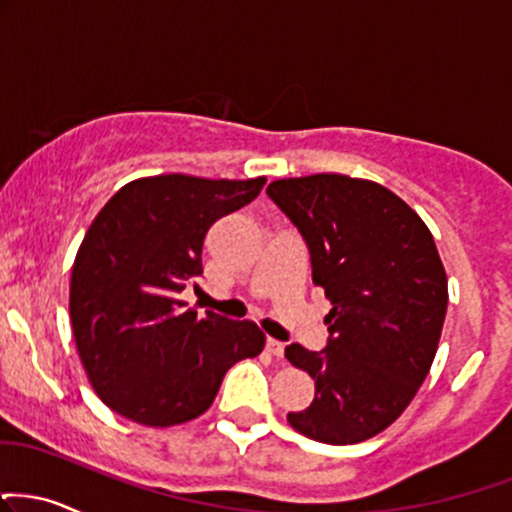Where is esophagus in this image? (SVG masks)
<instances>
[{"instance_id": "1", "label": "esophagus", "mask_w": 512, "mask_h": 512, "mask_svg": "<svg viewBox=\"0 0 512 512\" xmlns=\"http://www.w3.org/2000/svg\"><path fill=\"white\" fill-rule=\"evenodd\" d=\"M267 350L276 357L283 355V343L281 341H274V338H267Z\"/></svg>"}]
</instances>
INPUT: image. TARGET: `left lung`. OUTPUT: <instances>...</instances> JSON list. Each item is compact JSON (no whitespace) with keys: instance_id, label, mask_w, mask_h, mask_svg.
Here are the masks:
<instances>
[{"instance_id":"8db88e82","label":"left lung","mask_w":512,"mask_h":512,"mask_svg":"<svg viewBox=\"0 0 512 512\" xmlns=\"http://www.w3.org/2000/svg\"><path fill=\"white\" fill-rule=\"evenodd\" d=\"M267 195L300 231L312 283L334 305L324 350L286 346L288 362L315 379V400L288 422L334 446L372 439L408 408L439 348L448 281L432 233L362 178H281Z\"/></svg>"}]
</instances>
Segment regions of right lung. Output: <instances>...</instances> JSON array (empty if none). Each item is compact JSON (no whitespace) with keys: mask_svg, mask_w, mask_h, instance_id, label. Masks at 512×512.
<instances>
[{"mask_svg":"<svg viewBox=\"0 0 512 512\" xmlns=\"http://www.w3.org/2000/svg\"><path fill=\"white\" fill-rule=\"evenodd\" d=\"M264 178L183 174L126 183L100 209L71 272V326L102 403L145 427H174L212 405L221 379L264 348L257 324L181 300L202 276L209 226L260 195Z\"/></svg>","mask_w":512,"mask_h":512,"instance_id":"obj_1","label":"right lung"}]
</instances>
